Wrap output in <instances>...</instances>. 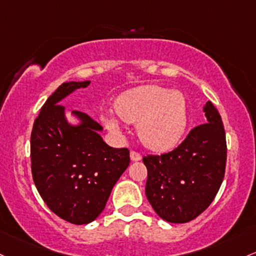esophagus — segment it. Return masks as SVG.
<instances>
[{
    "instance_id": "obj_1",
    "label": "esophagus",
    "mask_w": 256,
    "mask_h": 256,
    "mask_svg": "<svg viewBox=\"0 0 256 256\" xmlns=\"http://www.w3.org/2000/svg\"><path fill=\"white\" fill-rule=\"evenodd\" d=\"M130 158H131V160H132V162H138V160H141L142 156L140 153H137V152L131 150L130 152Z\"/></svg>"
}]
</instances>
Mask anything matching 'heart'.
I'll use <instances>...</instances> for the list:
<instances>
[{"label": "heart", "mask_w": 256, "mask_h": 256, "mask_svg": "<svg viewBox=\"0 0 256 256\" xmlns=\"http://www.w3.org/2000/svg\"><path fill=\"white\" fill-rule=\"evenodd\" d=\"M115 112L122 122L137 124V134L147 148L166 152L178 144L187 128V103L180 91L146 85L118 98ZM106 128L119 132L120 122L113 115L103 118Z\"/></svg>", "instance_id": "b5f03b06"}]
</instances>
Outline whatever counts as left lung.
Returning a JSON list of instances; mask_svg holds the SVG:
<instances>
[{"label":"left lung","instance_id":"obj_1","mask_svg":"<svg viewBox=\"0 0 256 256\" xmlns=\"http://www.w3.org/2000/svg\"><path fill=\"white\" fill-rule=\"evenodd\" d=\"M203 112L206 124L193 128L178 148L143 156L148 170L146 196L168 222L184 224L200 215L224 181L227 148L222 120L210 100Z\"/></svg>","mask_w":256,"mask_h":256}]
</instances>
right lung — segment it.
<instances>
[{"instance_id": "add662e5", "label": "right lung", "mask_w": 256, "mask_h": 256, "mask_svg": "<svg viewBox=\"0 0 256 256\" xmlns=\"http://www.w3.org/2000/svg\"><path fill=\"white\" fill-rule=\"evenodd\" d=\"M91 81H69L53 92L34 122L30 150L35 186L47 206L74 224L92 222L104 209L112 190L130 164L126 148L109 147L103 128L72 110L68 122L62 100Z\"/></svg>"}]
</instances>
